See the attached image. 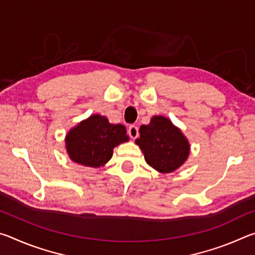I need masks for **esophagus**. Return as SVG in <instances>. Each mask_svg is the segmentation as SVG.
I'll return each mask as SVG.
<instances>
[{"mask_svg":"<svg viewBox=\"0 0 255 255\" xmlns=\"http://www.w3.org/2000/svg\"><path fill=\"white\" fill-rule=\"evenodd\" d=\"M128 133L132 139H135V138L138 137V128L136 126H130L128 128Z\"/></svg>","mask_w":255,"mask_h":255,"instance_id":"1","label":"esophagus"}]
</instances>
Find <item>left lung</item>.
<instances>
[{
  "mask_svg": "<svg viewBox=\"0 0 255 255\" xmlns=\"http://www.w3.org/2000/svg\"><path fill=\"white\" fill-rule=\"evenodd\" d=\"M135 140L145 161L159 173H171L182 166L190 154V143L179 127L164 116H154L141 125Z\"/></svg>",
  "mask_w": 255,
  "mask_h": 255,
  "instance_id": "obj_1",
  "label": "left lung"
}]
</instances>
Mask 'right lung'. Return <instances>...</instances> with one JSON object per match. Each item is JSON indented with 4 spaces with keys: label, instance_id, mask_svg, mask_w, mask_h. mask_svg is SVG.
Wrapping results in <instances>:
<instances>
[{
    "label": "right lung",
    "instance_id": "1",
    "mask_svg": "<svg viewBox=\"0 0 255 255\" xmlns=\"http://www.w3.org/2000/svg\"><path fill=\"white\" fill-rule=\"evenodd\" d=\"M128 140L124 125L110 124L105 116L92 115L68 130L65 147L74 163L100 167L110 161L116 146Z\"/></svg>",
    "mask_w": 255,
    "mask_h": 255
}]
</instances>
